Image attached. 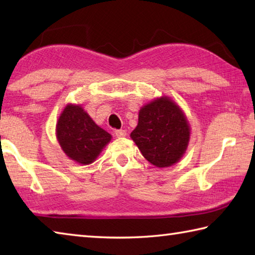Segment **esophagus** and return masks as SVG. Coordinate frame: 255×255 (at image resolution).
Returning <instances> with one entry per match:
<instances>
[{
  "label": "esophagus",
  "mask_w": 255,
  "mask_h": 255,
  "mask_svg": "<svg viewBox=\"0 0 255 255\" xmlns=\"http://www.w3.org/2000/svg\"><path fill=\"white\" fill-rule=\"evenodd\" d=\"M115 135L117 138H123L127 135V131L125 129H118V130L115 131Z\"/></svg>",
  "instance_id": "obj_1"
}]
</instances>
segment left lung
I'll use <instances>...</instances> for the list:
<instances>
[{
    "instance_id": "1",
    "label": "left lung",
    "mask_w": 255,
    "mask_h": 255,
    "mask_svg": "<svg viewBox=\"0 0 255 255\" xmlns=\"http://www.w3.org/2000/svg\"><path fill=\"white\" fill-rule=\"evenodd\" d=\"M130 137L150 164L169 167L178 163L188 148L190 125L178 103L163 96L140 108Z\"/></svg>"
}]
</instances>
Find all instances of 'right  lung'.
Here are the masks:
<instances>
[{"mask_svg": "<svg viewBox=\"0 0 255 255\" xmlns=\"http://www.w3.org/2000/svg\"><path fill=\"white\" fill-rule=\"evenodd\" d=\"M56 138L67 157L88 165L96 161L112 137L93 122L81 105L68 103L56 124Z\"/></svg>", "mask_w": 255, "mask_h": 255, "instance_id": "add662e5", "label": "right lung"}]
</instances>
